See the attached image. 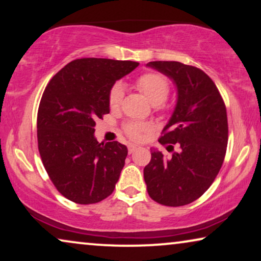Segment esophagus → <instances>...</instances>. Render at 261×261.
<instances>
[{"mask_svg": "<svg viewBox=\"0 0 261 261\" xmlns=\"http://www.w3.org/2000/svg\"><path fill=\"white\" fill-rule=\"evenodd\" d=\"M137 148H138L137 145H129V146H128V152H129V154H130V153H133Z\"/></svg>", "mask_w": 261, "mask_h": 261, "instance_id": "obj_1", "label": "esophagus"}]
</instances>
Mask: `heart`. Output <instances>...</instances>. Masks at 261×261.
Masks as SVG:
<instances>
[{
	"label": "heart",
	"mask_w": 261,
	"mask_h": 261,
	"mask_svg": "<svg viewBox=\"0 0 261 261\" xmlns=\"http://www.w3.org/2000/svg\"><path fill=\"white\" fill-rule=\"evenodd\" d=\"M137 87L145 97L152 103L153 106L162 105L169 96L170 84L167 80L162 74L158 73H146L137 81ZM123 98V87L121 83H116L112 88L109 94V106L110 108L115 109L121 105ZM147 129L144 124L129 123L126 126V134L130 139H139L141 133Z\"/></svg>",
	"instance_id": "b5f03b06"
}]
</instances>
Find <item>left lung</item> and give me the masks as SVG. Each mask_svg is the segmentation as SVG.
<instances>
[{
	"label": "left lung",
	"instance_id": "1",
	"mask_svg": "<svg viewBox=\"0 0 261 261\" xmlns=\"http://www.w3.org/2000/svg\"><path fill=\"white\" fill-rule=\"evenodd\" d=\"M177 89V102L159 142L178 146L171 158L151 148L144 169L149 197L163 205L180 206L208 190L223 164L228 144L227 110L208 74L179 62H149Z\"/></svg>",
	"mask_w": 261,
	"mask_h": 261
}]
</instances>
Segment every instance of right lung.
<instances>
[{"label": "right lung", "mask_w": 261, "mask_h": 261, "mask_svg": "<svg viewBox=\"0 0 261 261\" xmlns=\"http://www.w3.org/2000/svg\"><path fill=\"white\" fill-rule=\"evenodd\" d=\"M139 63L105 58L76 59L49 81L38 110V147L46 172L60 194L78 204L112 195L128 149L98 142L95 121L109 114L116 81Z\"/></svg>", "instance_id": "1"}]
</instances>
